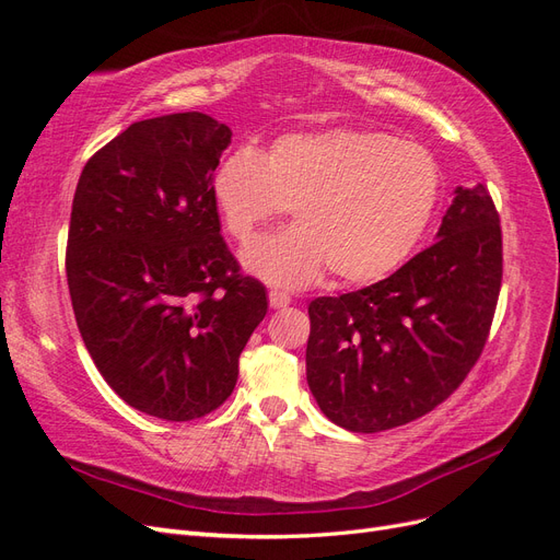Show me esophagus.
Wrapping results in <instances>:
<instances>
[{
	"mask_svg": "<svg viewBox=\"0 0 560 560\" xmlns=\"http://www.w3.org/2000/svg\"><path fill=\"white\" fill-rule=\"evenodd\" d=\"M290 294H284V292H276V290H270L268 292V303H270V308H284V306H290Z\"/></svg>",
	"mask_w": 560,
	"mask_h": 560,
	"instance_id": "1",
	"label": "esophagus"
}]
</instances>
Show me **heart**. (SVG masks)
Instances as JSON below:
<instances>
[{"label": "heart", "mask_w": 560, "mask_h": 560, "mask_svg": "<svg viewBox=\"0 0 560 560\" xmlns=\"http://www.w3.org/2000/svg\"><path fill=\"white\" fill-rule=\"evenodd\" d=\"M442 171L425 147L376 130L287 132L266 154L241 147L217 165L212 198L233 241L287 214L296 226L243 252L249 273L303 287L331 273L336 284L385 278L425 235Z\"/></svg>", "instance_id": "b5f03b06"}]
</instances>
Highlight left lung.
I'll use <instances>...</instances> for the list:
<instances>
[{
    "instance_id": "1",
    "label": "left lung",
    "mask_w": 560,
    "mask_h": 560,
    "mask_svg": "<svg viewBox=\"0 0 560 560\" xmlns=\"http://www.w3.org/2000/svg\"><path fill=\"white\" fill-rule=\"evenodd\" d=\"M502 284V229L486 184L457 186L439 241L397 273L311 301L306 378L322 413L374 434L434 411L479 362Z\"/></svg>"
}]
</instances>
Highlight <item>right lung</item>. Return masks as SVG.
I'll return each mask as SVG.
<instances>
[{
    "label": "right lung",
    "instance_id": "1",
    "mask_svg": "<svg viewBox=\"0 0 560 560\" xmlns=\"http://www.w3.org/2000/svg\"><path fill=\"white\" fill-rule=\"evenodd\" d=\"M231 128L200 112L128 126L83 165L65 270L91 358L135 409L173 422L222 406L268 311L222 238L212 177Z\"/></svg>",
    "mask_w": 560,
    "mask_h": 560
}]
</instances>
